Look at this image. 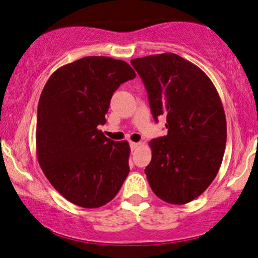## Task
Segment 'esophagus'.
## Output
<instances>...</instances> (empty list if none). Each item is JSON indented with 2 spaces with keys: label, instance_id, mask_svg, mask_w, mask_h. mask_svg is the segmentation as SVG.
Wrapping results in <instances>:
<instances>
[{
  "label": "esophagus",
  "instance_id": "esophagus-1",
  "mask_svg": "<svg viewBox=\"0 0 258 258\" xmlns=\"http://www.w3.org/2000/svg\"><path fill=\"white\" fill-rule=\"evenodd\" d=\"M130 146H131V150L134 151V150H137L138 147H139V143H133V141H131Z\"/></svg>",
  "mask_w": 258,
  "mask_h": 258
}]
</instances>
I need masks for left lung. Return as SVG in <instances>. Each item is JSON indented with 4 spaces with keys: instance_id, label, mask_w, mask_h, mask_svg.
Returning <instances> with one entry per match:
<instances>
[{
    "instance_id": "left-lung-1",
    "label": "left lung",
    "mask_w": 258,
    "mask_h": 258,
    "mask_svg": "<svg viewBox=\"0 0 258 258\" xmlns=\"http://www.w3.org/2000/svg\"><path fill=\"white\" fill-rule=\"evenodd\" d=\"M152 114L165 115L167 136L150 141L148 183L159 199L184 205L205 191L222 164L227 121L222 101L200 68L172 52L131 60Z\"/></svg>"
}]
</instances>
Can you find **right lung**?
Wrapping results in <instances>:
<instances>
[{
	"label": "right lung",
	"mask_w": 258,
	"mask_h": 258,
	"mask_svg": "<svg viewBox=\"0 0 258 258\" xmlns=\"http://www.w3.org/2000/svg\"><path fill=\"white\" fill-rule=\"evenodd\" d=\"M124 60L89 56L57 69L38 101L36 153L53 188L83 208H98L118 194L128 175L130 145L104 136L113 92L136 78Z\"/></svg>",
	"instance_id": "add662e5"
}]
</instances>
